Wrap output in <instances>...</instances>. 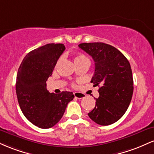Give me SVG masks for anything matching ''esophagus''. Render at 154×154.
Segmentation results:
<instances>
[{"mask_svg": "<svg viewBox=\"0 0 154 154\" xmlns=\"http://www.w3.org/2000/svg\"><path fill=\"white\" fill-rule=\"evenodd\" d=\"M74 95H75V98H78V99H82V98H84L85 97V95L84 93H79V92H75V93H74Z\"/></svg>", "mask_w": 154, "mask_h": 154, "instance_id": "1", "label": "esophagus"}]
</instances>
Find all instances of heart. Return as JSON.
<instances>
[{
    "label": "heart",
    "instance_id": "1",
    "mask_svg": "<svg viewBox=\"0 0 154 154\" xmlns=\"http://www.w3.org/2000/svg\"><path fill=\"white\" fill-rule=\"evenodd\" d=\"M88 61V59L85 55L79 54V55H77V56L75 57V61Z\"/></svg>",
    "mask_w": 154,
    "mask_h": 154
}]
</instances>
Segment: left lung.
<instances>
[{
  "label": "left lung",
  "mask_w": 154,
  "mask_h": 154,
  "mask_svg": "<svg viewBox=\"0 0 154 154\" xmlns=\"http://www.w3.org/2000/svg\"><path fill=\"white\" fill-rule=\"evenodd\" d=\"M79 48L92 56L95 72L91 82L99 86V97L88 116L100 125L116 122L128 109L133 93V78L128 60L112 45L81 43Z\"/></svg>",
  "instance_id": "obj_1"
}]
</instances>
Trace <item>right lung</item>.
<instances>
[{
  "label": "right lung",
  "instance_id": "1",
  "mask_svg": "<svg viewBox=\"0 0 154 154\" xmlns=\"http://www.w3.org/2000/svg\"><path fill=\"white\" fill-rule=\"evenodd\" d=\"M65 50L61 43H49L30 51L23 59L16 82L17 99L24 116L40 128L54 127L61 119L73 93H50L46 81Z\"/></svg>",
  "mask_w": 154,
  "mask_h": 154
}]
</instances>
